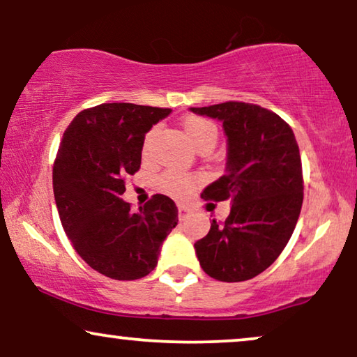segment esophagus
Segmentation results:
<instances>
[{
  "mask_svg": "<svg viewBox=\"0 0 357 357\" xmlns=\"http://www.w3.org/2000/svg\"><path fill=\"white\" fill-rule=\"evenodd\" d=\"M188 213H190L188 206H185V204H178V218H180V219L187 218Z\"/></svg>",
  "mask_w": 357,
  "mask_h": 357,
  "instance_id": "esophagus-1",
  "label": "esophagus"
}]
</instances>
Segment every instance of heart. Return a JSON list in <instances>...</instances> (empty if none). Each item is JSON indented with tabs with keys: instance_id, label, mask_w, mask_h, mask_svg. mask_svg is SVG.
Returning a JSON list of instances; mask_svg holds the SVG:
<instances>
[{
	"instance_id": "1",
	"label": "heart",
	"mask_w": 357,
	"mask_h": 357,
	"mask_svg": "<svg viewBox=\"0 0 357 357\" xmlns=\"http://www.w3.org/2000/svg\"><path fill=\"white\" fill-rule=\"evenodd\" d=\"M183 130L185 135L188 136V139L192 141V144L197 149L202 148H213L218 141V128L213 121H209L203 116L198 115H188L187 119L183 120ZM155 130H151L144 138L143 144V153H149L151 141H153ZM199 182L198 175L192 174H183L178 172V170H167L160 177L155 180V185L160 192L170 195L174 198H185L190 195L195 185Z\"/></svg>"
}]
</instances>
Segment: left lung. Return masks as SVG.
I'll return each mask as SVG.
<instances>
[{
	"label": "left lung",
	"instance_id": "8db88e82",
	"mask_svg": "<svg viewBox=\"0 0 357 357\" xmlns=\"http://www.w3.org/2000/svg\"><path fill=\"white\" fill-rule=\"evenodd\" d=\"M190 110L221 121L227 138L224 175L202 198L232 204L224 224L213 219L195 253L214 280H252L280 257L299 219L304 182L296 136L280 115L260 105L224 102Z\"/></svg>",
	"mask_w": 357,
	"mask_h": 357
}]
</instances>
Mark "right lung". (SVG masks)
<instances>
[{"label":"right lung","instance_id":"obj_1","mask_svg":"<svg viewBox=\"0 0 357 357\" xmlns=\"http://www.w3.org/2000/svg\"><path fill=\"white\" fill-rule=\"evenodd\" d=\"M170 112L100 104L79 112L63 133L53 165L61 226L77 255L112 280L149 275L178 222V209L165 195H154L138 211L121 199L125 177L139 170L146 133Z\"/></svg>","mask_w":357,"mask_h":357}]
</instances>
